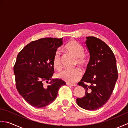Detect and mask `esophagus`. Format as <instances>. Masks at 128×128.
I'll return each mask as SVG.
<instances>
[{
    "label": "esophagus",
    "mask_w": 128,
    "mask_h": 128,
    "mask_svg": "<svg viewBox=\"0 0 128 128\" xmlns=\"http://www.w3.org/2000/svg\"><path fill=\"white\" fill-rule=\"evenodd\" d=\"M66 85H69V86H76V84H72V83H69V82H66Z\"/></svg>",
    "instance_id": "obj_1"
}]
</instances>
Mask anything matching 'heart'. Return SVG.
I'll list each match as a JSON object with an SVG mask.
<instances>
[{"label": "heart", "instance_id": "obj_1", "mask_svg": "<svg viewBox=\"0 0 128 128\" xmlns=\"http://www.w3.org/2000/svg\"><path fill=\"white\" fill-rule=\"evenodd\" d=\"M65 50L68 53L76 58L75 64L78 65L82 68L86 66L87 59L84 54V48L78 42L75 40H70L65 46ZM53 63L56 70H60L62 69L60 53L59 51H56L54 54ZM81 76L82 72L79 68L64 70L58 74V78L69 83L76 82L81 78Z\"/></svg>", "mask_w": 128, "mask_h": 128}]
</instances>
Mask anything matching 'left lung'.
<instances>
[{
    "instance_id": "8db88e82",
    "label": "left lung",
    "mask_w": 128,
    "mask_h": 128,
    "mask_svg": "<svg viewBox=\"0 0 128 128\" xmlns=\"http://www.w3.org/2000/svg\"><path fill=\"white\" fill-rule=\"evenodd\" d=\"M90 58L78 85L85 89V96L76 99L80 107L94 110L107 102L113 91L118 74L116 59L105 42L94 36L86 37Z\"/></svg>"
}]
</instances>
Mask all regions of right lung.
<instances>
[{
    "label": "right lung",
    "mask_w": 128,
    "mask_h": 128,
    "mask_svg": "<svg viewBox=\"0 0 128 128\" xmlns=\"http://www.w3.org/2000/svg\"><path fill=\"white\" fill-rule=\"evenodd\" d=\"M62 38H43L34 40L18 53L14 66L16 88L31 106L42 108L56 98L60 88L66 84L60 78L52 79L54 74L53 59ZM50 80V82L48 81ZM46 81L48 86H44Z\"/></svg>",
    "instance_id": "right-lung-1"
}]
</instances>
